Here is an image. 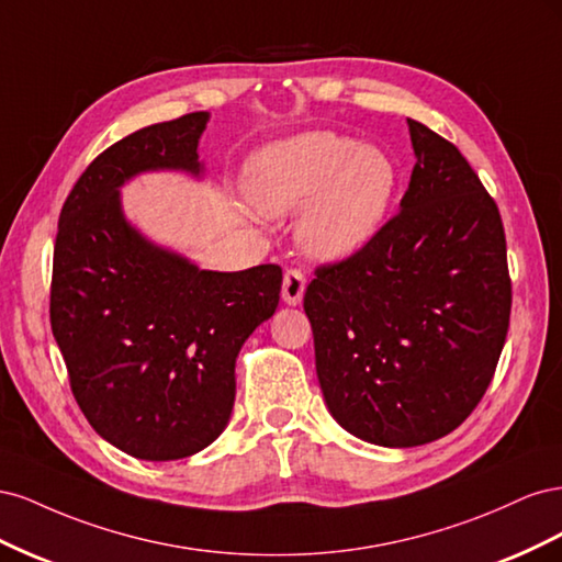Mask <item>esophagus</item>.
Segmentation results:
<instances>
[{
    "label": "esophagus",
    "mask_w": 562,
    "mask_h": 562,
    "mask_svg": "<svg viewBox=\"0 0 562 562\" xmlns=\"http://www.w3.org/2000/svg\"><path fill=\"white\" fill-rule=\"evenodd\" d=\"M304 288H307V279L300 269H288L283 277V288H281V297L285 304H300L304 297Z\"/></svg>",
    "instance_id": "obj_1"
}]
</instances>
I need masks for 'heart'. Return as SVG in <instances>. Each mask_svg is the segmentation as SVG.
Here are the masks:
<instances>
[{
  "label": "heart",
  "instance_id": "obj_1",
  "mask_svg": "<svg viewBox=\"0 0 562 562\" xmlns=\"http://www.w3.org/2000/svg\"><path fill=\"white\" fill-rule=\"evenodd\" d=\"M398 182L386 149L347 135L310 131L260 149L248 164V192L265 215L297 213V239L316 260L359 252L384 223Z\"/></svg>",
  "mask_w": 562,
  "mask_h": 562
}]
</instances>
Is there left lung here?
<instances>
[{
	"label": "left lung",
	"mask_w": 562,
	"mask_h": 562,
	"mask_svg": "<svg viewBox=\"0 0 562 562\" xmlns=\"http://www.w3.org/2000/svg\"><path fill=\"white\" fill-rule=\"evenodd\" d=\"M401 213L304 293L337 424L384 448L443 438L481 403L512 316L499 209L452 143L407 119Z\"/></svg>",
	"instance_id": "obj_1"
}]
</instances>
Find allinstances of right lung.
<instances>
[{"label": "right lung", "instance_id": "obj_1", "mask_svg": "<svg viewBox=\"0 0 562 562\" xmlns=\"http://www.w3.org/2000/svg\"><path fill=\"white\" fill-rule=\"evenodd\" d=\"M209 112L135 131L95 157L58 220L50 330L83 417L122 452L171 462L225 431L236 356L279 307L281 267L209 271L149 241L119 190L147 171L203 176Z\"/></svg>", "mask_w": 562, "mask_h": 562}]
</instances>
